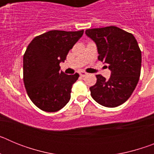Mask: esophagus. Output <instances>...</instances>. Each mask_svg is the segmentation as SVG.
Masks as SVG:
<instances>
[{
    "mask_svg": "<svg viewBox=\"0 0 154 154\" xmlns=\"http://www.w3.org/2000/svg\"><path fill=\"white\" fill-rule=\"evenodd\" d=\"M79 75L82 76V77H85V76H86L88 74H87L85 72H82V71H81V72H79Z\"/></svg>",
    "mask_w": 154,
    "mask_h": 154,
    "instance_id": "esophagus-1",
    "label": "esophagus"
}]
</instances>
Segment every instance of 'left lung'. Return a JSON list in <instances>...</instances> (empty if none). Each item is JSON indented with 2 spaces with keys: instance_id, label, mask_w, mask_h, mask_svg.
I'll return each mask as SVG.
<instances>
[{
  "instance_id": "8db88e82",
  "label": "left lung",
  "mask_w": 154,
  "mask_h": 154,
  "mask_svg": "<svg viewBox=\"0 0 154 154\" xmlns=\"http://www.w3.org/2000/svg\"><path fill=\"white\" fill-rule=\"evenodd\" d=\"M85 34L96 42L98 59L111 71L109 79L96 75V83L89 88L91 96L103 106H119L127 100L138 83L141 51L135 37L116 26L87 29Z\"/></svg>"
}]
</instances>
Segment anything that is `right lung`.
<instances>
[{
    "label": "right lung",
    "instance_id": "1",
    "mask_svg": "<svg viewBox=\"0 0 154 154\" xmlns=\"http://www.w3.org/2000/svg\"><path fill=\"white\" fill-rule=\"evenodd\" d=\"M83 32L53 30L36 36L28 45L23 58V80L28 97L40 109L56 112L69 103L79 75L65 74L59 64Z\"/></svg>",
    "mask_w": 154,
    "mask_h": 154
}]
</instances>
